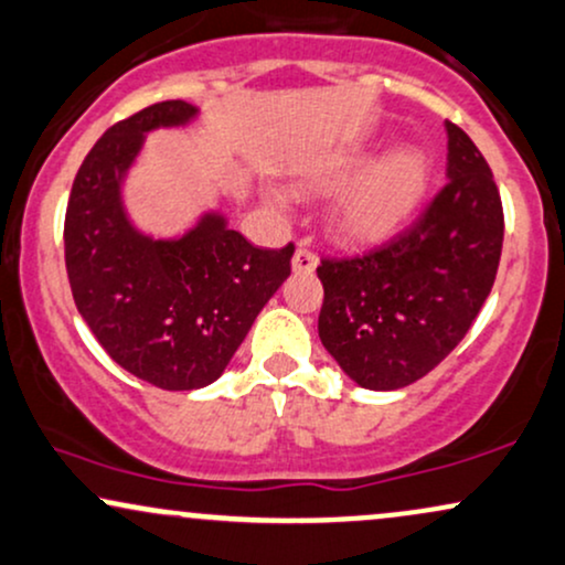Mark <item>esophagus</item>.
<instances>
[{
    "instance_id": "34e87169",
    "label": "esophagus",
    "mask_w": 565,
    "mask_h": 565,
    "mask_svg": "<svg viewBox=\"0 0 565 565\" xmlns=\"http://www.w3.org/2000/svg\"><path fill=\"white\" fill-rule=\"evenodd\" d=\"M316 263H318V257H316V253H312V247H308V244H300L295 257H291V268H295L297 274H310V270L316 268Z\"/></svg>"
}]
</instances>
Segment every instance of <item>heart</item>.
Instances as JSON below:
<instances>
[{
  "mask_svg": "<svg viewBox=\"0 0 565 565\" xmlns=\"http://www.w3.org/2000/svg\"><path fill=\"white\" fill-rule=\"evenodd\" d=\"M363 162V154H348L331 171L329 183L348 181ZM426 179H429V160L418 149H399L360 175L339 196L337 223L352 236L384 234L416 207Z\"/></svg>",
  "mask_w": 565,
  "mask_h": 565,
  "instance_id": "heart-1",
  "label": "heart"
}]
</instances>
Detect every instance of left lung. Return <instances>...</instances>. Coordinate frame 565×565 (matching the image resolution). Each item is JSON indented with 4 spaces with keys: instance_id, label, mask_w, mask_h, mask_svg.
Wrapping results in <instances>:
<instances>
[{
    "instance_id": "8db88e82",
    "label": "left lung",
    "mask_w": 565,
    "mask_h": 565,
    "mask_svg": "<svg viewBox=\"0 0 565 565\" xmlns=\"http://www.w3.org/2000/svg\"><path fill=\"white\" fill-rule=\"evenodd\" d=\"M447 181L376 247L321 257L318 334L365 390H403L458 348L498 276L500 189L484 154L447 120Z\"/></svg>"
}]
</instances>
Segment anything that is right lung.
Here are the masks:
<instances>
[{
  "label": "right lung",
  "instance_id": "obj_1",
  "mask_svg": "<svg viewBox=\"0 0 565 565\" xmlns=\"http://www.w3.org/2000/svg\"><path fill=\"white\" fill-rule=\"evenodd\" d=\"M194 107L166 99L118 120L81 162L65 210V268L84 321L120 369L160 390L213 384L291 274L295 244L263 249L221 215L179 242L136 234L120 175L145 131L183 124Z\"/></svg>",
  "mask_w": 565,
  "mask_h": 565
}]
</instances>
